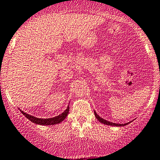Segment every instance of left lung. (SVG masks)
Segmentation results:
<instances>
[{
    "instance_id": "1",
    "label": "left lung",
    "mask_w": 160,
    "mask_h": 160,
    "mask_svg": "<svg viewBox=\"0 0 160 160\" xmlns=\"http://www.w3.org/2000/svg\"><path fill=\"white\" fill-rule=\"evenodd\" d=\"M94 115H95V118H97V119L98 120V121H100L101 123H104V124H106V125H110V126L123 127V126H126V125H128V123H130V122H131V121L128 122V123H113V122H110V121H107V120H104V119H103L102 118H101V117L99 116V115L97 113H96L95 111H94Z\"/></svg>"
}]
</instances>
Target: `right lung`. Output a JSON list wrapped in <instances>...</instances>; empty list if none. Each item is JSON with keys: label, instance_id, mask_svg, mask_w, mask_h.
Returning a JSON list of instances; mask_svg holds the SVG:
<instances>
[{"label": "right lung", "instance_id": "right-lung-1", "mask_svg": "<svg viewBox=\"0 0 160 160\" xmlns=\"http://www.w3.org/2000/svg\"><path fill=\"white\" fill-rule=\"evenodd\" d=\"M19 110L20 111V112L22 113L27 118H28L30 121H32V123H35L39 125H54L57 124V123H61L62 121H63L65 120V118H66L67 115L68 114V111H69V106H68L66 110H65L64 112H62V114H60L58 116L54 117V118H36V117L32 116V115L27 114L24 111H23L22 110H20L19 108Z\"/></svg>", "mask_w": 160, "mask_h": 160}]
</instances>
